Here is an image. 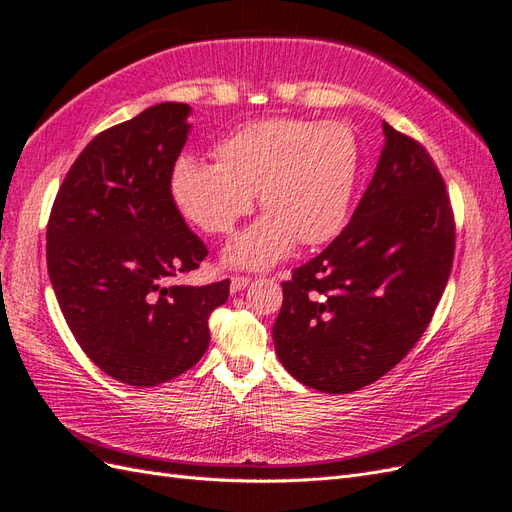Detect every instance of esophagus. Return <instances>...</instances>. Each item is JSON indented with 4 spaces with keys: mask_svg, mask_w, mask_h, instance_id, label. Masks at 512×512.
<instances>
[{
    "mask_svg": "<svg viewBox=\"0 0 512 512\" xmlns=\"http://www.w3.org/2000/svg\"><path fill=\"white\" fill-rule=\"evenodd\" d=\"M247 284H249V278H247V276H232V280H230V291H232V293H239V291L245 289Z\"/></svg>",
    "mask_w": 512,
    "mask_h": 512,
    "instance_id": "obj_1",
    "label": "esophagus"
}]
</instances>
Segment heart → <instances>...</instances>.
I'll list each match as a JSON object with an SVG mask.
<instances>
[{"label": "heart", "instance_id": "b5f03b06", "mask_svg": "<svg viewBox=\"0 0 512 512\" xmlns=\"http://www.w3.org/2000/svg\"><path fill=\"white\" fill-rule=\"evenodd\" d=\"M215 156H180L169 189L180 213L208 234H230L258 193L267 213L228 243V265L265 269L297 241L319 245L341 232L358 176V145L345 123L252 121L217 143Z\"/></svg>", "mask_w": 512, "mask_h": 512}]
</instances>
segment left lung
Returning a JSON list of instances; mask_svg holds the SVG:
<instances>
[{
  "label": "left lung",
  "instance_id": "left-lung-1",
  "mask_svg": "<svg viewBox=\"0 0 512 512\" xmlns=\"http://www.w3.org/2000/svg\"><path fill=\"white\" fill-rule=\"evenodd\" d=\"M386 143L352 221L282 282L273 343L321 393L376 382L413 350L441 302L456 223L426 147L382 123Z\"/></svg>",
  "mask_w": 512,
  "mask_h": 512
}]
</instances>
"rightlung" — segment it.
I'll return each mask as SVG.
<instances>
[{
  "label": "right lung",
  "instance_id": "obj_1",
  "mask_svg": "<svg viewBox=\"0 0 512 512\" xmlns=\"http://www.w3.org/2000/svg\"><path fill=\"white\" fill-rule=\"evenodd\" d=\"M189 112L165 102L99 132L47 221V271L69 330L99 369L130 386L191 369L210 343V313L230 295V280L173 284L208 256L169 189Z\"/></svg>",
  "mask_w": 512,
  "mask_h": 512
}]
</instances>
